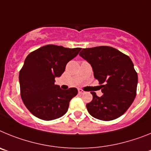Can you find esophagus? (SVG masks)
Segmentation results:
<instances>
[{
	"mask_svg": "<svg viewBox=\"0 0 151 151\" xmlns=\"http://www.w3.org/2000/svg\"><path fill=\"white\" fill-rule=\"evenodd\" d=\"M78 94H85V91L82 90V89H78Z\"/></svg>",
	"mask_w": 151,
	"mask_h": 151,
	"instance_id": "34e87169",
	"label": "esophagus"
}]
</instances>
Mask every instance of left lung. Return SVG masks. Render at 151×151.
<instances>
[{
  "label": "left lung",
  "mask_w": 151,
  "mask_h": 151,
  "mask_svg": "<svg viewBox=\"0 0 151 151\" xmlns=\"http://www.w3.org/2000/svg\"><path fill=\"white\" fill-rule=\"evenodd\" d=\"M79 55L91 66L103 95L91 92L93 99L86 107L94 118L104 121L116 119L124 114L134 101L138 74L129 56L112 47L84 48Z\"/></svg>",
  "instance_id": "8db88e82"
}]
</instances>
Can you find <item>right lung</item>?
I'll return each instance as SVG.
<instances>
[{
    "instance_id": "add662e5",
    "label": "right lung",
    "mask_w": 151,
    "mask_h": 151,
    "mask_svg": "<svg viewBox=\"0 0 151 151\" xmlns=\"http://www.w3.org/2000/svg\"><path fill=\"white\" fill-rule=\"evenodd\" d=\"M80 50L48 45L27 56L19 79L22 101L35 116L49 121L67 112L69 101L78 94V90L76 88L63 90L54 84L55 78L63 73L67 63Z\"/></svg>"
}]
</instances>
